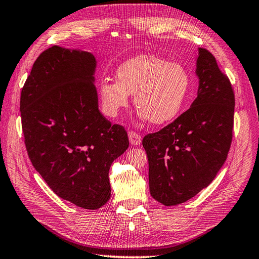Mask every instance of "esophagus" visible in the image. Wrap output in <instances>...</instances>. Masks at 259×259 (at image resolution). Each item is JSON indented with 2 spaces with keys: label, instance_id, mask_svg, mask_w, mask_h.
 Returning <instances> with one entry per match:
<instances>
[{
  "label": "esophagus",
  "instance_id": "1",
  "mask_svg": "<svg viewBox=\"0 0 259 259\" xmlns=\"http://www.w3.org/2000/svg\"><path fill=\"white\" fill-rule=\"evenodd\" d=\"M128 137H129V141L132 145H140V144H141V141H142L141 136L138 135L137 132H135V131L129 132Z\"/></svg>",
  "mask_w": 259,
  "mask_h": 259
}]
</instances>
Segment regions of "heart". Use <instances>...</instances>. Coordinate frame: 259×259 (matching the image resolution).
Listing matches in <instances>:
<instances>
[{"instance_id": "obj_1", "label": "heart", "mask_w": 259, "mask_h": 259, "mask_svg": "<svg viewBox=\"0 0 259 259\" xmlns=\"http://www.w3.org/2000/svg\"><path fill=\"white\" fill-rule=\"evenodd\" d=\"M190 83V72L183 65L143 55L121 64L116 70V81L103 79L99 93L107 116L116 117L128 107L129 94H135L140 117L161 124L179 115Z\"/></svg>"}]
</instances>
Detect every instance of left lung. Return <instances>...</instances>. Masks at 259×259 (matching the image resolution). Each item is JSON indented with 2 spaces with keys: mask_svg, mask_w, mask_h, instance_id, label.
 <instances>
[{
  "mask_svg": "<svg viewBox=\"0 0 259 259\" xmlns=\"http://www.w3.org/2000/svg\"><path fill=\"white\" fill-rule=\"evenodd\" d=\"M197 97L191 107L158 132L143 138L153 198L165 206L187 202L208 187L232 141L234 93L216 58L198 48Z\"/></svg>",
  "mask_w": 259,
  "mask_h": 259,
  "instance_id": "1",
  "label": "left lung"
}]
</instances>
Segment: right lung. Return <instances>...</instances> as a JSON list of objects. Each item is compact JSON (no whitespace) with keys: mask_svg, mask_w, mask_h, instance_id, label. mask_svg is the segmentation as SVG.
Instances as JSON below:
<instances>
[{"mask_svg":"<svg viewBox=\"0 0 259 259\" xmlns=\"http://www.w3.org/2000/svg\"><path fill=\"white\" fill-rule=\"evenodd\" d=\"M95 68L93 54L54 46L36 58L20 95L35 170L56 195L92 210L107 203L110 165L129 147L122 125L100 112Z\"/></svg>","mask_w":259,"mask_h":259,"instance_id":"right-lung-1","label":"right lung"}]
</instances>
